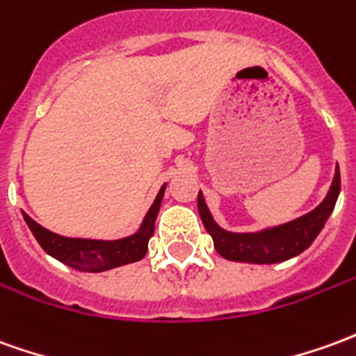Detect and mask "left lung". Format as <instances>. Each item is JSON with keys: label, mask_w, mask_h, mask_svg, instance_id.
I'll use <instances>...</instances> for the list:
<instances>
[{"label": "left lung", "mask_w": 356, "mask_h": 356, "mask_svg": "<svg viewBox=\"0 0 356 356\" xmlns=\"http://www.w3.org/2000/svg\"><path fill=\"white\" fill-rule=\"evenodd\" d=\"M339 191H341V175H339V168H337L332 188L316 210H312L299 220L266 229L262 233H229V231L220 229L206 208L202 193L198 195V213L202 218L206 231L212 235L213 247L223 258L238 260V262L243 260V262L272 264V262L289 260L312 245V241L322 231L330 213L334 212Z\"/></svg>", "instance_id": "8db88e82"}]
</instances>
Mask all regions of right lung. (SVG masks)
<instances>
[{
	"mask_svg": "<svg viewBox=\"0 0 356 356\" xmlns=\"http://www.w3.org/2000/svg\"><path fill=\"white\" fill-rule=\"evenodd\" d=\"M163 191H165V185L161 186L156 200L150 206V210H148L143 225H140V231L131 235V237L121 238V241L61 237V235L44 229L40 223L29 218L26 213H22V216H24V221L29 223L32 235L40 243V247L44 248L49 256H54L59 262H63L65 266L79 270V272H106L111 268L131 264V262L144 258L146 250H148V241L154 233V223H156V216L160 210Z\"/></svg>",
	"mask_w": 356,
	"mask_h": 356,
	"instance_id": "right-lung-1",
	"label": "right lung"
}]
</instances>
